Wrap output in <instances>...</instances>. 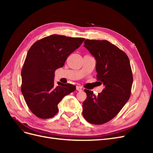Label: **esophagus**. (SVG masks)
<instances>
[{
	"label": "esophagus",
	"mask_w": 153,
	"mask_h": 153,
	"mask_svg": "<svg viewBox=\"0 0 153 153\" xmlns=\"http://www.w3.org/2000/svg\"><path fill=\"white\" fill-rule=\"evenodd\" d=\"M76 90H77L78 91H82V87L81 86L77 85V86H76Z\"/></svg>",
	"instance_id": "obj_1"
}]
</instances>
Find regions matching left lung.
I'll list each match as a JSON object with an SVG mask.
<instances>
[{
    "label": "left lung",
    "instance_id": "8db88e82",
    "mask_svg": "<svg viewBox=\"0 0 153 153\" xmlns=\"http://www.w3.org/2000/svg\"><path fill=\"white\" fill-rule=\"evenodd\" d=\"M84 43L96 59V76L104 89L98 96L84 90L87 98L82 103V114L87 122L102 124L116 116L130 97V62L126 53L108 41L86 39Z\"/></svg>",
    "mask_w": 153,
    "mask_h": 153
}]
</instances>
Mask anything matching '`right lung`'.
<instances>
[{
  "label": "right lung",
  "instance_id": "right-lung-1",
  "mask_svg": "<svg viewBox=\"0 0 153 153\" xmlns=\"http://www.w3.org/2000/svg\"><path fill=\"white\" fill-rule=\"evenodd\" d=\"M53 34L36 41L27 52L22 69V92L31 112L41 119L53 117L64 96L75 91L71 84H54L55 71L63 67L68 57L84 42Z\"/></svg>",
  "mask_w": 153,
  "mask_h": 153
}]
</instances>
